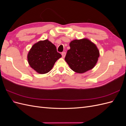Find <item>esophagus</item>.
I'll use <instances>...</instances> for the list:
<instances>
[{"instance_id":"1","label":"esophagus","mask_w":126,"mask_h":126,"mask_svg":"<svg viewBox=\"0 0 126 126\" xmlns=\"http://www.w3.org/2000/svg\"><path fill=\"white\" fill-rule=\"evenodd\" d=\"M66 52H62V57H63V58H64V57H65V56H66Z\"/></svg>"}]
</instances>
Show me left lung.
Instances as JSON below:
<instances>
[{"instance_id":"1","label":"left lung","mask_w":126,"mask_h":126,"mask_svg":"<svg viewBox=\"0 0 126 126\" xmlns=\"http://www.w3.org/2000/svg\"><path fill=\"white\" fill-rule=\"evenodd\" d=\"M65 61L71 69L79 74L92 69L96 66L100 54L96 45L87 38L75 39L70 44Z\"/></svg>"}]
</instances>
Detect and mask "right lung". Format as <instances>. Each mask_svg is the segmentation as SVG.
<instances>
[{"label":"right lung","mask_w":126,"mask_h":126,"mask_svg":"<svg viewBox=\"0 0 126 126\" xmlns=\"http://www.w3.org/2000/svg\"><path fill=\"white\" fill-rule=\"evenodd\" d=\"M62 57L55 46L48 39L34 44L28 52V63L37 73L45 74L50 71L56 61Z\"/></svg>","instance_id":"add662e5"}]
</instances>
